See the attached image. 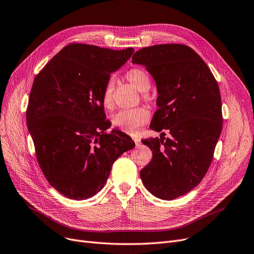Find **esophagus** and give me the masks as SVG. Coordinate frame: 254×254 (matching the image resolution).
<instances>
[{"label": "esophagus", "instance_id": "esophagus-1", "mask_svg": "<svg viewBox=\"0 0 254 254\" xmlns=\"http://www.w3.org/2000/svg\"><path fill=\"white\" fill-rule=\"evenodd\" d=\"M133 140L135 141V144H136V146H140V144H141V141H140V139L139 138H136V137H134L133 138Z\"/></svg>", "mask_w": 254, "mask_h": 254}]
</instances>
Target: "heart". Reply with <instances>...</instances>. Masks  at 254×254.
<instances>
[{"instance_id":"obj_1","label":"heart","mask_w":254,"mask_h":254,"mask_svg":"<svg viewBox=\"0 0 254 254\" xmlns=\"http://www.w3.org/2000/svg\"><path fill=\"white\" fill-rule=\"evenodd\" d=\"M126 79L134 86L138 91L145 92L151 86L147 73L139 68L129 69L125 74ZM113 90H114V82L109 79L102 91L101 102L102 106L107 110H111L114 107V99H113ZM149 119V112L145 108H136L130 110H121L117 112L112 117V125L115 127L121 129L122 132L128 134H135L137 130L145 125Z\"/></svg>"}]
</instances>
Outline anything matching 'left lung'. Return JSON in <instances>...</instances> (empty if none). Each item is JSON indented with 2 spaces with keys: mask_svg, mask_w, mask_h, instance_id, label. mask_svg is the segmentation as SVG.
<instances>
[{
  "mask_svg": "<svg viewBox=\"0 0 254 254\" xmlns=\"http://www.w3.org/2000/svg\"><path fill=\"white\" fill-rule=\"evenodd\" d=\"M157 84L152 129L170 137L142 140L153 159L140 171L146 190L162 200H174L193 190L207 173L220 138L223 116L218 82L190 47L164 44L145 47L132 58Z\"/></svg>",
  "mask_w": 254,
  "mask_h": 254,
  "instance_id": "left-lung-1",
  "label": "left lung"
}]
</instances>
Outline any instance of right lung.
<instances>
[{"label":"right lung","mask_w":254,"mask_h":254,"mask_svg":"<svg viewBox=\"0 0 254 254\" xmlns=\"http://www.w3.org/2000/svg\"><path fill=\"white\" fill-rule=\"evenodd\" d=\"M133 53L70 44L34 78L26 120L37 162L50 185L69 199L100 191L113 163L135 146L121 130L106 132L111 122L101 102L111 73Z\"/></svg>","instance_id":"1"}]
</instances>
